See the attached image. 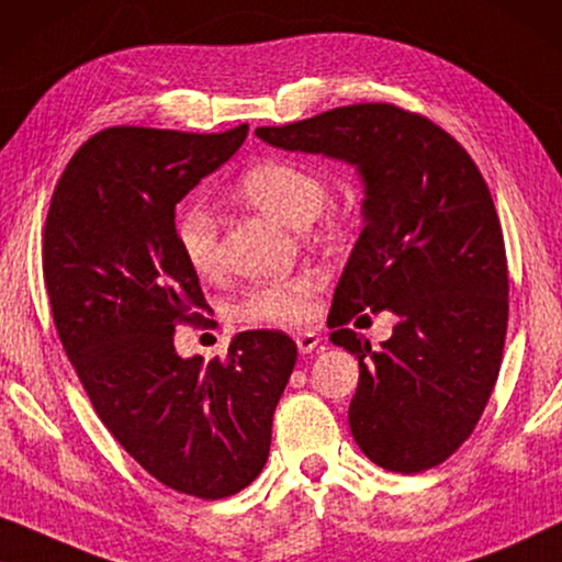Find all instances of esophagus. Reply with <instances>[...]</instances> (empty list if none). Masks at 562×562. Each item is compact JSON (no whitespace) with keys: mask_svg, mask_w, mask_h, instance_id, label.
<instances>
[{"mask_svg":"<svg viewBox=\"0 0 562 562\" xmlns=\"http://www.w3.org/2000/svg\"><path fill=\"white\" fill-rule=\"evenodd\" d=\"M295 344H297L300 353H313L315 349H318L321 336L315 334V330H303V334L295 336Z\"/></svg>","mask_w":562,"mask_h":562,"instance_id":"esophagus-1","label":"esophagus"}]
</instances>
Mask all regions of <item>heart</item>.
<instances>
[{
    "mask_svg": "<svg viewBox=\"0 0 562 562\" xmlns=\"http://www.w3.org/2000/svg\"><path fill=\"white\" fill-rule=\"evenodd\" d=\"M239 193L259 211L290 226L311 224L328 201V186L321 172L290 157H270L244 170ZM176 239L195 274L209 278L218 270V221L209 203L201 199L180 203ZM315 290L318 280L313 274L257 284L236 303V321L247 326H300L313 315Z\"/></svg>",
    "mask_w": 562,
    "mask_h": 562,
    "instance_id": "b5f03b06",
    "label": "heart"
}]
</instances>
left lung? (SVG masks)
<instances>
[{
    "mask_svg": "<svg viewBox=\"0 0 562 562\" xmlns=\"http://www.w3.org/2000/svg\"><path fill=\"white\" fill-rule=\"evenodd\" d=\"M255 134L359 168L367 226L328 315L330 341L359 359L349 425L382 469H432L476 428L507 338V251L484 176L442 126L384 101ZM384 306L401 323L382 350H371L345 326Z\"/></svg>",
    "mask_w": 562,
    "mask_h": 562,
    "instance_id": "8db88e82",
    "label": "left lung"
}]
</instances>
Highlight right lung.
Wrapping results in <instances>:
<instances>
[{"label":"right lung","mask_w":562,"mask_h":562,"mask_svg":"<svg viewBox=\"0 0 562 562\" xmlns=\"http://www.w3.org/2000/svg\"><path fill=\"white\" fill-rule=\"evenodd\" d=\"M247 132L101 130L63 170L43 234L55 328L101 423L149 476L199 499L259 476L297 361L280 330H244L209 363L172 344L209 307L178 249L176 205Z\"/></svg>","instance_id":"right-lung-1"}]
</instances>
